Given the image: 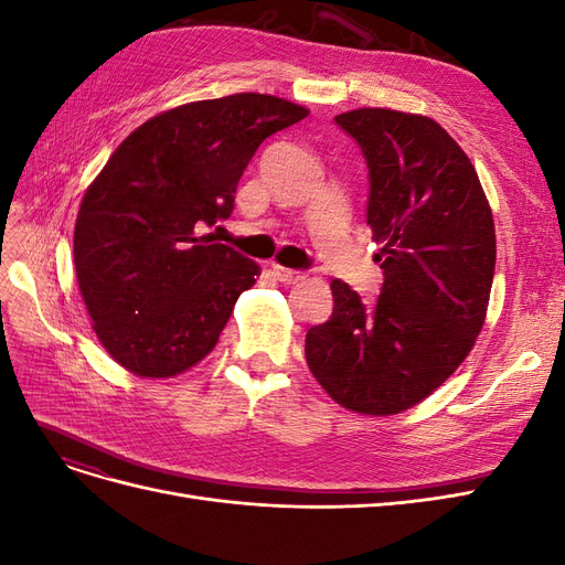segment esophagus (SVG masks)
<instances>
[{
  "label": "esophagus",
  "instance_id": "esophagus-1",
  "mask_svg": "<svg viewBox=\"0 0 565 565\" xmlns=\"http://www.w3.org/2000/svg\"><path fill=\"white\" fill-rule=\"evenodd\" d=\"M270 270H273V276H276V280H280V282H299V280H303L306 276L301 270H295V268H285V266H280V264H273L270 266Z\"/></svg>",
  "mask_w": 565,
  "mask_h": 565
}]
</instances>
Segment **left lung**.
Masks as SVG:
<instances>
[{"instance_id": "obj_1", "label": "left lung", "mask_w": 565, "mask_h": 565, "mask_svg": "<svg viewBox=\"0 0 565 565\" xmlns=\"http://www.w3.org/2000/svg\"><path fill=\"white\" fill-rule=\"evenodd\" d=\"M334 122L370 169L367 224L382 292L365 306L332 280V316L306 332V363L353 413L396 415L461 365L483 328L494 224L467 152L431 117L358 108Z\"/></svg>"}]
</instances>
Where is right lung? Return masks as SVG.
Returning a JSON list of instances; mask_svg holds the SVG:
<instances>
[{
  "label": "right lung",
  "instance_id": "1",
  "mask_svg": "<svg viewBox=\"0 0 565 565\" xmlns=\"http://www.w3.org/2000/svg\"><path fill=\"white\" fill-rule=\"evenodd\" d=\"M309 110L268 94L150 117L100 169L75 224V273L94 332L139 377H174L218 341L262 268L214 243L256 148Z\"/></svg>",
  "mask_w": 565,
  "mask_h": 565
}]
</instances>
